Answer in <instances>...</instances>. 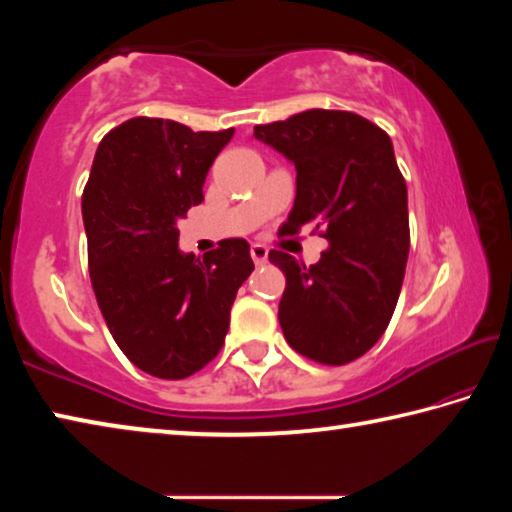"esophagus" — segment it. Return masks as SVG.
Segmentation results:
<instances>
[{"label": "esophagus", "mask_w": 512, "mask_h": 512, "mask_svg": "<svg viewBox=\"0 0 512 512\" xmlns=\"http://www.w3.org/2000/svg\"><path fill=\"white\" fill-rule=\"evenodd\" d=\"M250 257H253V262L257 266H262V264H266V259H268V248L262 246V244H253V246H250Z\"/></svg>", "instance_id": "34e87169"}]
</instances>
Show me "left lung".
I'll return each instance as SVG.
<instances>
[{"instance_id":"left-lung-1","label":"left lung","mask_w":512,"mask_h":512,"mask_svg":"<svg viewBox=\"0 0 512 512\" xmlns=\"http://www.w3.org/2000/svg\"><path fill=\"white\" fill-rule=\"evenodd\" d=\"M255 137L296 164L289 235L314 223L329 248L305 266L282 250L268 259L287 277L280 300L284 339L325 366L366 354L388 323L409 257V203L393 142L348 110H305L255 126Z\"/></svg>"}]
</instances>
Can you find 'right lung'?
I'll list each match as a JSON object with an SVG mask.
<instances>
[{
  "instance_id": "obj_1",
  "label": "right lung",
  "mask_w": 512,
  "mask_h": 512,
  "mask_svg": "<svg viewBox=\"0 0 512 512\" xmlns=\"http://www.w3.org/2000/svg\"><path fill=\"white\" fill-rule=\"evenodd\" d=\"M232 135L133 117L94 155L81 203L92 289L119 350L153 377L185 379L219 354L255 268L246 239H223L203 259L178 248V221L203 201Z\"/></svg>"
}]
</instances>
